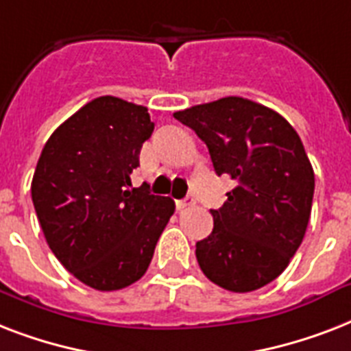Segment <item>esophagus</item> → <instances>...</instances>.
Listing matches in <instances>:
<instances>
[{
  "label": "esophagus",
  "mask_w": 351,
  "mask_h": 351,
  "mask_svg": "<svg viewBox=\"0 0 351 351\" xmlns=\"http://www.w3.org/2000/svg\"><path fill=\"white\" fill-rule=\"evenodd\" d=\"M189 206H195V198L187 197L184 200H176V209H186Z\"/></svg>",
  "instance_id": "obj_1"
}]
</instances>
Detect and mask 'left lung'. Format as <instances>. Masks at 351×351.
<instances>
[{"instance_id": "8db88e82", "label": "left lung", "mask_w": 351, "mask_h": 351, "mask_svg": "<svg viewBox=\"0 0 351 351\" xmlns=\"http://www.w3.org/2000/svg\"><path fill=\"white\" fill-rule=\"evenodd\" d=\"M175 118L208 145L215 173L239 184L211 209L213 231L197 242L198 266L234 293L266 286L288 267L310 220L315 175L299 134L278 112L239 96Z\"/></svg>"}]
</instances>
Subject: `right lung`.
Returning a JSON list of instances; mask_svg holds the SVG:
<instances>
[{"label":"right lung","mask_w":351,"mask_h":351,"mask_svg":"<svg viewBox=\"0 0 351 351\" xmlns=\"http://www.w3.org/2000/svg\"><path fill=\"white\" fill-rule=\"evenodd\" d=\"M153 129L143 106L100 96L52 132L36 165L30 193L47 244L98 291L143 277L175 213L169 197L131 184Z\"/></svg>","instance_id":"right-lung-1"}]
</instances>
